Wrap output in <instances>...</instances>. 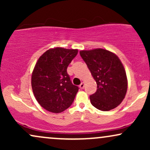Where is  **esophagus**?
I'll list each match as a JSON object with an SVG mask.
<instances>
[{
    "label": "esophagus",
    "instance_id": "esophagus-1",
    "mask_svg": "<svg viewBox=\"0 0 150 150\" xmlns=\"http://www.w3.org/2000/svg\"><path fill=\"white\" fill-rule=\"evenodd\" d=\"M84 87H85V83H84V82H82V83L80 85V88L81 89H84Z\"/></svg>",
    "mask_w": 150,
    "mask_h": 150
}]
</instances>
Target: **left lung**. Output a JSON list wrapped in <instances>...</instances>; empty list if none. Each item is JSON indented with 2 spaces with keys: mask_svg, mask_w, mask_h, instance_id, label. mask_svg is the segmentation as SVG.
<instances>
[{
  "mask_svg": "<svg viewBox=\"0 0 150 150\" xmlns=\"http://www.w3.org/2000/svg\"><path fill=\"white\" fill-rule=\"evenodd\" d=\"M80 54L97 82V92L89 97L97 109L107 111L119 105L128 88L126 73L116 54L103 49L80 51Z\"/></svg>",
  "mask_w": 150,
  "mask_h": 150,
  "instance_id": "obj_1",
  "label": "left lung"
}]
</instances>
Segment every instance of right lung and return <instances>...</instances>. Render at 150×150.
Returning a JSON list of instances; mask_svg holds the SVG:
<instances>
[{
  "mask_svg": "<svg viewBox=\"0 0 150 150\" xmlns=\"http://www.w3.org/2000/svg\"><path fill=\"white\" fill-rule=\"evenodd\" d=\"M77 49L57 47L39 57L32 75V87L39 104L50 112H63L73 104L78 87L67 73L68 65L77 56Z\"/></svg>",
  "mask_w": 150,
  "mask_h": 150,
  "instance_id": "obj_1",
  "label": "right lung"
}]
</instances>
